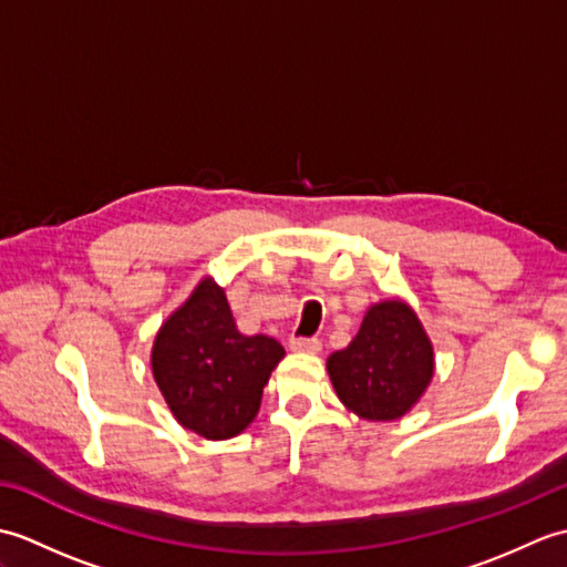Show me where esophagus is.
<instances>
[{
    "label": "esophagus",
    "mask_w": 567,
    "mask_h": 567,
    "mask_svg": "<svg viewBox=\"0 0 567 567\" xmlns=\"http://www.w3.org/2000/svg\"><path fill=\"white\" fill-rule=\"evenodd\" d=\"M290 348L297 353H319L321 341L315 339V336H311V339H290Z\"/></svg>",
    "instance_id": "esophagus-1"
}]
</instances>
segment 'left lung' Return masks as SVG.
Returning <instances> with one entry per match:
<instances>
[{"label": "left lung", "instance_id": "1", "mask_svg": "<svg viewBox=\"0 0 567 567\" xmlns=\"http://www.w3.org/2000/svg\"><path fill=\"white\" fill-rule=\"evenodd\" d=\"M327 370L348 412L394 421L426 392L433 346L412 307L402 299H382L365 311L355 339L329 355Z\"/></svg>", "mask_w": 567, "mask_h": 567}]
</instances>
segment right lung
<instances>
[{
  "label": "right lung",
  "instance_id": "obj_1",
  "mask_svg": "<svg viewBox=\"0 0 567 567\" xmlns=\"http://www.w3.org/2000/svg\"><path fill=\"white\" fill-rule=\"evenodd\" d=\"M285 358L270 336L236 329L226 295L212 277L155 333L151 368L177 424L202 439H234L256 419L262 388Z\"/></svg>",
  "mask_w": 567,
  "mask_h": 567
}]
</instances>
